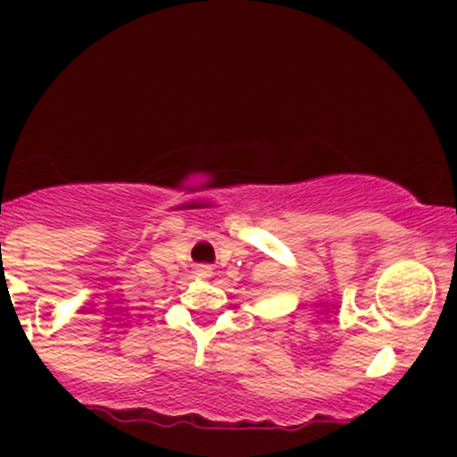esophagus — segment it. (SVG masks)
I'll list each match as a JSON object with an SVG mask.
<instances>
[{
	"instance_id": "esophagus-1",
	"label": "esophagus",
	"mask_w": 457,
	"mask_h": 457,
	"mask_svg": "<svg viewBox=\"0 0 457 457\" xmlns=\"http://www.w3.org/2000/svg\"><path fill=\"white\" fill-rule=\"evenodd\" d=\"M196 274H199L201 278H210V276H212V270H210V267H207V265H201L199 270H196Z\"/></svg>"
}]
</instances>
